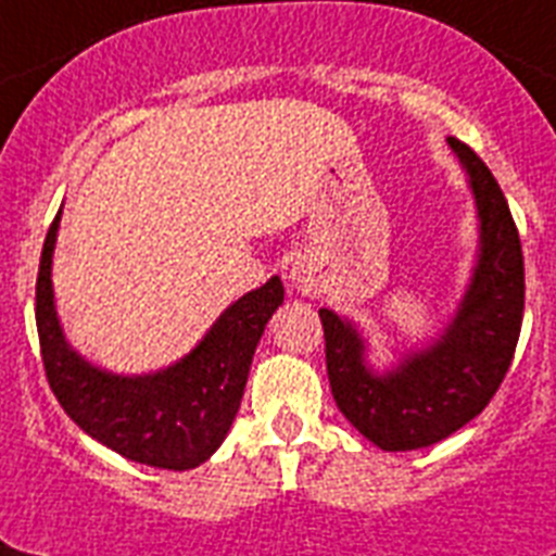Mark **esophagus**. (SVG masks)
Masks as SVG:
<instances>
[{
	"label": "esophagus",
	"instance_id": "1",
	"mask_svg": "<svg viewBox=\"0 0 556 556\" xmlns=\"http://www.w3.org/2000/svg\"><path fill=\"white\" fill-rule=\"evenodd\" d=\"M291 279H293V286L300 288L302 293H307V296H314V293L319 291V270H316V265L311 263V260L293 263Z\"/></svg>",
	"mask_w": 556,
	"mask_h": 556
}]
</instances>
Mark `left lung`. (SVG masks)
I'll use <instances>...</instances> for the list:
<instances>
[{"instance_id": "1", "label": "left lung", "mask_w": 556, "mask_h": 556, "mask_svg": "<svg viewBox=\"0 0 556 556\" xmlns=\"http://www.w3.org/2000/svg\"><path fill=\"white\" fill-rule=\"evenodd\" d=\"M446 141L472 186L480 254L444 336L381 376L367 365L358 330L328 307L319 311L336 407L367 441L387 452L438 444L483 413L506 379L523 325V249L506 198L472 149L458 138Z\"/></svg>"}]
</instances>
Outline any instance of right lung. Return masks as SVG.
Instances as JSON below:
<instances>
[{"label":"right lung","instance_id":"right-lung-1","mask_svg":"<svg viewBox=\"0 0 556 556\" xmlns=\"http://www.w3.org/2000/svg\"><path fill=\"white\" fill-rule=\"evenodd\" d=\"M59 220L62 212L45 237L36 279V328L50 390L98 444L135 464L175 472L194 469L228 435L256 342L286 300V288L279 277H270L263 288L240 296L177 365L149 376H115L78 356L55 316L50 265Z\"/></svg>","mask_w":556,"mask_h":556}]
</instances>
